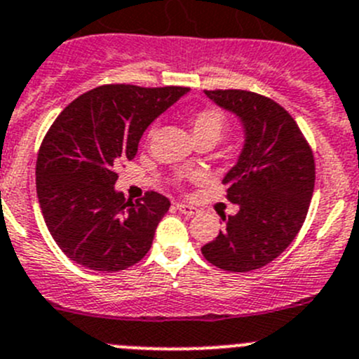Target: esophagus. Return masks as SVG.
<instances>
[{"instance_id":"esophagus-1","label":"esophagus","mask_w":359,"mask_h":359,"mask_svg":"<svg viewBox=\"0 0 359 359\" xmlns=\"http://www.w3.org/2000/svg\"><path fill=\"white\" fill-rule=\"evenodd\" d=\"M175 209L179 210V212L186 214V216H195V214H198V209H196V207H193V205H189V203L177 202Z\"/></svg>"}]
</instances>
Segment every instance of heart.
<instances>
[{
    "label": "heart",
    "mask_w": 359,
    "mask_h": 359,
    "mask_svg": "<svg viewBox=\"0 0 359 359\" xmlns=\"http://www.w3.org/2000/svg\"><path fill=\"white\" fill-rule=\"evenodd\" d=\"M189 127L195 142H198V140H212L216 143L225 134L226 118L219 109L202 108L189 116Z\"/></svg>",
    "instance_id": "1"
}]
</instances>
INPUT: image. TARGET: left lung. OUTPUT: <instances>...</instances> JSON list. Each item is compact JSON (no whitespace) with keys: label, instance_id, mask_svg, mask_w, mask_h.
I'll use <instances>...</instances> for the list:
<instances>
[{"label":"left lung","instance_id":"left-lung-1","mask_svg":"<svg viewBox=\"0 0 359 359\" xmlns=\"http://www.w3.org/2000/svg\"><path fill=\"white\" fill-rule=\"evenodd\" d=\"M244 129L239 159L223 177L239 205L225 230L202 248L212 266L248 273L273 262L296 239L310 207L316 163L296 120L269 97L246 90H205Z\"/></svg>","mask_w":359,"mask_h":359}]
</instances>
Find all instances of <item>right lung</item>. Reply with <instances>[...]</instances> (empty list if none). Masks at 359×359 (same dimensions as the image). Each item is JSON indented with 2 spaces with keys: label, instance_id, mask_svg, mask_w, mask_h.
I'll return each instance as SVG.
<instances>
[{
  "label": "right lung",
  "instance_id": "add662e5",
  "mask_svg": "<svg viewBox=\"0 0 359 359\" xmlns=\"http://www.w3.org/2000/svg\"><path fill=\"white\" fill-rule=\"evenodd\" d=\"M189 88L104 85L53 122L36 157V196L60 250L83 267L115 273L150 250L170 200L156 191L127 202L116 168L138 152L147 127Z\"/></svg>",
  "mask_w": 359,
  "mask_h": 359
}]
</instances>
